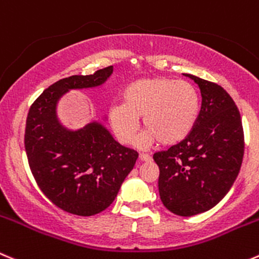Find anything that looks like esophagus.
Segmentation results:
<instances>
[{
  "instance_id": "esophagus-1",
  "label": "esophagus",
  "mask_w": 259,
  "mask_h": 259,
  "mask_svg": "<svg viewBox=\"0 0 259 259\" xmlns=\"http://www.w3.org/2000/svg\"><path fill=\"white\" fill-rule=\"evenodd\" d=\"M139 159L141 160V161H145V162L151 161V156H150V155H146V154H140Z\"/></svg>"
}]
</instances>
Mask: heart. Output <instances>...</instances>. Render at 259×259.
I'll list each match as a JSON object with an SVG mask.
<instances>
[{
    "label": "heart",
    "instance_id": "obj_1",
    "mask_svg": "<svg viewBox=\"0 0 259 259\" xmlns=\"http://www.w3.org/2000/svg\"><path fill=\"white\" fill-rule=\"evenodd\" d=\"M123 104L108 112L118 141L131 145L139 132V119L146 132L139 140L140 147L160 141L164 146L179 144L193 130L199 112L196 89L187 81L165 77L140 78L124 89Z\"/></svg>",
    "mask_w": 259,
    "mask_h": 259
}]
</instances>
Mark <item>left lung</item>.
I'll return each mask as SVG.
<instances>
[{"label":"left lung","mask_w":259,"mask_h":259,"mask_svg":"<svg viewBox=\"0 0 259 259\" xmlns=\"http://www.w3.org/2000/svg\"><path fill=\"white\" fill-rule=\"evenodd\" d=\"M201 90L202 104L191 134L154 154L159 193L169 211L193 216L216 206L235 182L244 155L242 117L220 85L188 75Z\"/></svg>","instance_id":"8db88e82"}]
</instances>
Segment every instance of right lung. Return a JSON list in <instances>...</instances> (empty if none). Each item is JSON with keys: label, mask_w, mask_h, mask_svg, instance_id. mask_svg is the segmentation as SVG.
Listing matches in <instances>:
<instances>
[{"label": "right lung", "mask_w": 259, "mask_h": 259, "mask_svg": "<svg viewBox=\"0 0 259 259\" xmlns=\"http://www.w3.org/2000/svg\"><path fill=\"white\" fill-rule=\"evenodd\" d=\"M112 72L108 66L54 82L36 98L26 118L24 142L34 179L49 201L73 215H97L109 207L139 157L99 123L72 132L56 118V103L68 89L98 86Z\"/></svg>", "instance_id": "obj_1"}]
</instances>
